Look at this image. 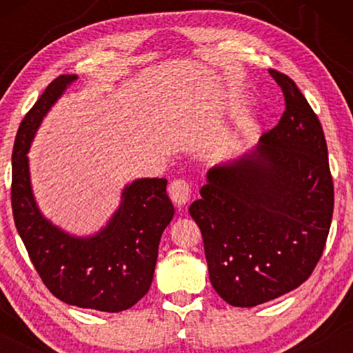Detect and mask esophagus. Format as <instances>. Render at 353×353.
<instances>
[{"mask_svg": "<svg viewBox=\"0 0 353 353\" xmlns=\"http://www.w3.org/2000/svg\"><path fill=\"white\" fill-rule=\"evenodd\" d=\"M190 183L183 180V178H176V180H173L170 185H168V196H170V199L175 202L176 205H185L186 202L190 201Z\"/></svg>", "mask_w": 353, "mask_h": 353, "instance_id": "esophagus-1", "label": "esophagus"}]
</instances>
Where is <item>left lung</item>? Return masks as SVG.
Returning <instances> with one entry per match:
<instances>
[{
    "mask_svg": "<svg viewBox=\"0 0 353 353\" xmlns=\"http://www.w3.org/2000/svg\"><path fill=\"white\" fill-rule=\"evenodd\" d=\"M286 109L252 154L212 168L190 205L216 294L255 307L305 283L320 262L334 185L320 119L296 81L270 69Z\"/></svg>",
    "mask_w": 353,
    "mask_h": 353,
    "instance_id": "8db88e82",
    "label": "left lung"
}]
</instances>
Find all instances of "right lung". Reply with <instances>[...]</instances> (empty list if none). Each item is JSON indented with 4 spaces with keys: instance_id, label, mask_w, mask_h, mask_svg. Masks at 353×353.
Instances as JSON below:
<instances>
[{
    "instance_id": "1",
    "label": "right lung",
    "mask_w": 353,
    "mask_h": 353,
    "mask_svg": "<svg viewBox=\"0 0 353 353\" xmlns=\"http://www.w3.org/2000/svg\"><path fill=\"white\" fill-rule=\"evenodd\" d=\"M75 75H59L26 114L12 149L11 205L14 223L37 273L52 296L69 305L122 312L149 291L159 241L175 214L165 178H143L125 188L122 205L93 238L62 233L33 201L28 152L38 125Z\"/></svg>"
}]
</instances>
